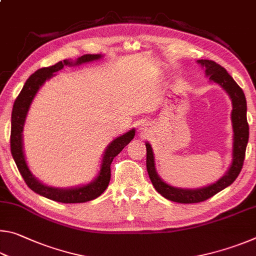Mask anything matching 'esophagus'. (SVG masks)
Returning <instances> with one entry per match:
<instances>
[{
  "label": "esophagus",
  "mask_w": 256,
  "mask_h": 256,
  "mask_svg": "<svg viewBox=\"0 0 256 256\" xmlns=\"http://www.w3.org/2000/svg\"><path fill=\"white\" fill-rule=\"evenodd\" d=\"M148 131H149L148 124H144V123H142V124L140 125V128H138V132L141 133V136H144V134H146V133H148Z\"/></svg>",
  "instance_id": "esophagus-1"
}]
</instances>
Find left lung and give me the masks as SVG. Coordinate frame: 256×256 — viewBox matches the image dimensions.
<instances>
[{"mask_svg":"<svg viewBox=\"0 0 256 256\" xmlns=\"http://www.w3.org/2000/svg\"><path fill=\"white\" fill-rule=\"evenodd\" d=\"M198 63L206 68V76H209V80L216 82L228 94L232 99V159L222 178H219L214 184H210L200 188H175L167 184L160 178L154 166V151L149 142H146V170H148L151 183L154 186L156 190L162 194L167 200L178 203H198L206 201L211 196H214L220 190L228 188L234 183L242 170V164L245 159L246 146L248 142V123L246 118V106L245 94L235 80L229 76L226 68L219 66L214 60H198Z\"/></svg>","mask_w":256,"mask_h":256,"instance_id":"1","label":"left lung"}]
</instances>
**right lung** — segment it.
Wrapping results in <instances>:
<instances>
[{
	"label": "right lung",
	"instance_id": "obj_1",
	"mask_svg": "<svg viewBox=\"0 0 256 256\" xmlns=\"http://www.w3.org/2000/svg\"><path fill=\"white\" fill-rule=\"evenodd\" d=\"M102 55L100 54H86L81 58H76V60H64L60 62L56 63L55 66L50 68H42L37 70L29 76V79L26 81L22 90H21L19 96L16 97L14 104V110H12L11 115V138H10V146H11V154L14 157L16 167L20 172L21 176L24 177L30 188L34 193L40 194L42 196H45L50 200L62 203H82L92 201L94 198L102 196V193L107 188L108 184L110 180V164L116 156L126 146L132 138L136 136V130L132 128L128 132L124 133L123 136L114 138L110 144L106 146L105 152H104L100 170H99L96 178L89 184L76 186V188H54V186H48L42 183L40 180L32 175L30 172L27 162L24 158V138L22 131L24 125L27 118L28 110L30 105L36 96L38 90L40 86L45 84L47 80L53 78L55 72L62 70L64 66H80L84 63H89L92 60H100Z\"/></svg>",
	"mask_w": 256,
	"mask_h": 256
}]
</instances>
